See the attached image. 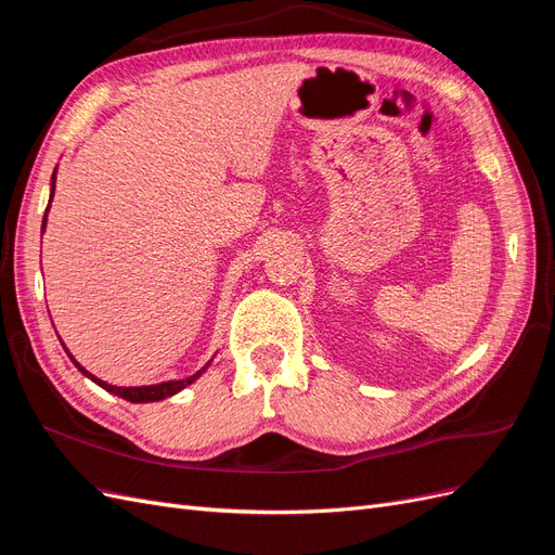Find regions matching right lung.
Returning a JSON list of instances; mask_svg holds the SVG:
<instances>
[{
    "label": "right lung",
    "instance_id": "right-lung-1",
    "mask_svg": "<svg viewBox=\"0 0 555 555\" xmlns=\"http://www.w3.org/2000/svg\"><path fill=\"white\" fill-rule=\"evenodd\" d=\"M54 183H56V167H54V171H52V179H50V199H48V208H46V216H43L41 234L46 232V224H48V211H50V204H52V197H54ZM56 337H60V335H56ZM60 341H62V337H60ZM62 347H64V351L68 353V358H70L73 365L78 367L87 378H91L95 386H101L103 390H107V392H112V395H117V397H121V399H126V401H132V404H149V401H160V399H167V397H171V395H177V392H181L183 388H188L190 384H195V380H197V378L208 370V365H211V360H208L202 370H197L193 376H185V378L163 380V384H154V386L121 388V386H112V384H107V380H101L99 376H93L91 372H87V370L80 365V362L70 356V351L66 349V344H64V341H62Z\"/></svg>",
    "mask_w": 555,
    "mask_h": 555
}]
</instances>
